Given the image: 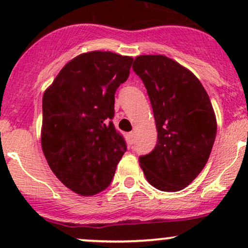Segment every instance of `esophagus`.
Segmentation results:
<instances>
[{
  "label": "esophagus",
  "instance_id": "34e87169",
  "mask_svg": "<svg viewBox=\"0 0 248 248\" xmlns=\"http://www.w3.org/2000/svg\"><path fill=\"white\" fill-rule=\"evenodd\" d=\"M128 139H129L130 144H133L134 141H135V134H134V132H130L129 134H128Z\"/></svg>",
  "mask_w": 248,
  "mask_h": 248
}]
</instances>
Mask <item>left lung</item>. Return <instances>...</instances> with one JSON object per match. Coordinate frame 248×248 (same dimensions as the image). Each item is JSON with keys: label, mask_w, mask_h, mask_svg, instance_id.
I'll return each mask as SVG.
<instances>
[{"label": "left lung", "mask_w": 248, "mask_h": 248, "mask_svg": "<svg viewBox=\"0 0 248 248\" xmlns=\"http://www.w3.org/2000/svg\"><path fill=\"white\" fill-rule=\"evenodd\" d=\"M134 72L152 102L157 143L139 158L147 181L161 191L189 186L211 154L217 120L205 88L191 71L162 55L136 57Z\"/></svg>", "instance_id": "left-lung-1"}]
</instances>
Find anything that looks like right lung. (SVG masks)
I'll return each mask as SVG.
<instances>
[{"label": "right lung", "mask_w": 248, "mask_h": 248, "mask_svg": "<svg viewBox=\"0 0 248 248\" xmlns=\"http://www.w3.org/2000/svg\"><path fill=\"white\" fill-rule=\"evenodd\" d=\"M132 62L110 51L81 53L43 95V153L57 178L80 196L106 189L127 150L112 119L114 94Z\"/></svg>", "instance_id": "add662e5"}]
</instances>
